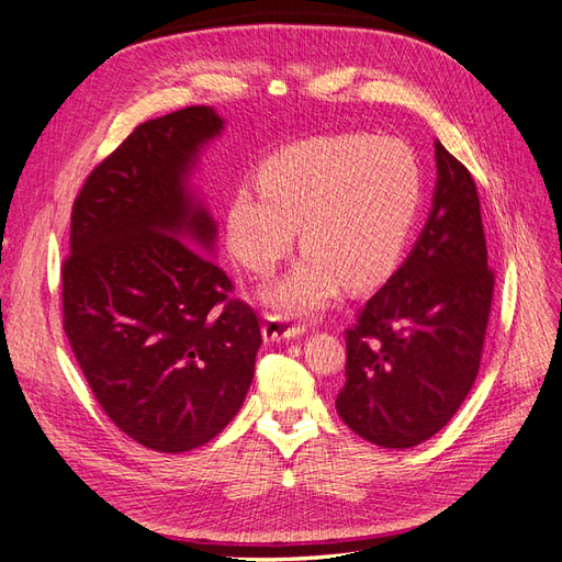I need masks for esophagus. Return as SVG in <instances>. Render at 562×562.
<instances>
[{
	"label": "esophagus",
	"instance_id": "1",
	"mask_svg": "<svg viewBox=\"0 0 562 562\" xmlns=\"http://www.w3.org/2000/svg\"><path fill=\"white\" fill-rule=\"evenodd\" d=\"M307 326L300 321H291L288 316L281 314H267L265 326H262V335L265 342H281V339H293L300 337Z\"/></svg>",
	"mask_w": 562,
	"mask_h": 562
}]
</instances>
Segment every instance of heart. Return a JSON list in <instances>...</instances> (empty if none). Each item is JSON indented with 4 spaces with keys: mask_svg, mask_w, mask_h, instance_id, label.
I'll list each match as a JSON object with an SVG mask.
<instances>
[{
    "mask_svg": "<svg viewBox=\"0 0 562 562\" xmlns=\"http://www.w3.org/2000/svg\"><path fill=\"white\" fill-rule=\"evenodd\" d=\"M419 206V166L398 138L323 135L281 149L227 201V244L252 274L267 277L291 252L295 225L307 250L269 288L285 316L318 312L394 269Z\"/></svg>",
    "mask_w": 562,
    "mask_h": 562,
    "instance_id": "obj_1",
    "label": "heart"
}]
</instances>
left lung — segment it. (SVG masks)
Masks as SVG:
<instances>
[{"instance_id": "1", "label": "left lung", "mask_w": 562, "mask_h": 562, "mask_svg": "<svg viewBox=\"0 0 562 562\" xmlns=\"http://www.w3.org/2000/svg\"><path fill=\"white\" fill-rule=\"evenodd\" d=\"M436 166L434 209L413 252L345 330L337 413L394 450L429 440L469 396L495 293L475 182L438 140Z\"/></svg>"}]
</instances>
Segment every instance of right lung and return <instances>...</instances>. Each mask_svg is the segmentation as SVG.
<instances>
[{"mask_svg": "<svg viewBox=\"0 0 562 562\" xmlns=\"http://www.w3.org/2000/svg\"><path fill=\"white\" fill-rule=\"evenodd\" d=\"M223 119L192 105L135 126L72 203L63 328L105 415L157 452L209 443L239 413L260 318L206 252L215 223L187 192Z\"/></svg>", "mask_w": 562, "mask_h": 562, "instance_id": "add662e5", "label": "right lung"}]
</instances>
